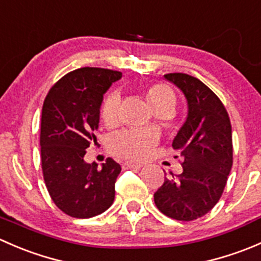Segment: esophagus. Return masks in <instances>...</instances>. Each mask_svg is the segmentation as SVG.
Segmentation results:
<instances>
[{
	"instance_id": "1",
	"label": "esophagus",
	"mask_w": 261,
	"mask_h": 261,
	"mask_svg": "<svg viewBox=\"0 0 261 261\" xmlns=\"http://www.w3.org/2000/svg\"><path fill=\"white\" fill-rule=\"evenodd\" d=\"M123 169H139L141 168V164H136V163H130V162H126L125 164L122 165Z\"/></svg>"
}]
</instances>
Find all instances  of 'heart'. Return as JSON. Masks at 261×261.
Wrapping results in <instances>:
<instances>
[{
  "label": "heart",
  "instance_id": "obj_1",
  "mask_svg": "<svg viewBox=\"0 0 261 261\" xmlns=\"http://www.w3.org/2000/svg\"><path fill=\"white\" fill-rule=\"evenodd\" d=\"M146 98L152 111L164 110L170 115L177 107V96L168 86L163 83L152 84L147 88ZM120 116V94L112 92L103 99L101 106V117L107 125H115ZM154 144L151 134L141 131L126 130L111 135L107 141L110 151L122 159L139 162L145 159Z\"/></svg>",
  "mask_w": 261,
  "mask_h": 261
}]
</instances>
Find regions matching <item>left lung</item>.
<instances>
[{
  "label": "left lung",
  "mask_w": 261,
  "mask_h": 261,
  "mask_svg": "<svg viewBox=\"0 0 261 261\" xmlns=\"http://www.w3.org/2000/svg\"><path fill=\"white\" fill-rule=\"evenodd\" d=\"M164 77L186 96L188 117L172 144L183 160V172L165 178L154 202L168 217L193 221L211 211L227 183L233 159L230 117L215 92L198 78L186 73Z\"/></svg>",
  "instance_id": "8db88e82"
}]
</instances>
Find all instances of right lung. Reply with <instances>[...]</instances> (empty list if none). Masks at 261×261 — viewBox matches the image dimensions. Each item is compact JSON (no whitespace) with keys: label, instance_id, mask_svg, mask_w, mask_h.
Returning a JSON list of instances; mask_svg holds the SVG:
<instances>
[{"label":"right lung","instance_id":"add662e5","mask_svg":"<svg viewBox=\"0 0 261 261\" xmlns=\"http://www.w3.org/2000/svg\"><path fill=\"white\" fill-rule=\"evenodd\" d=\"M122 77L118 70L84 67L69 72L49 89L40 127L41 169L55 206L70 217L89 218L110 208L121 167L111 158L98 168L84 162L97 144L103 94Z\"/></svg>","mask_w":261,"mask_h":261}]
</instances>
